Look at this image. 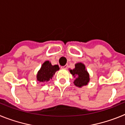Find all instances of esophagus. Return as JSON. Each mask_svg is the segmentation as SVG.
<instances>
[{"label": "esophagus", "instance_id": "esophagus-1", "mask_svg": "<svg viewBox=\"0 0 125 125\" xmlns=\"http://www.w3.org/2000/svg\"><path fill=\"white\" fill-rule=\"evenodd\" d=\"M68 66L67 64H66L65 66H61V68L62 69H66L67 68H68Z\"/></svg>", "mask_w": 125, "mask_h": 125}]
</instances>
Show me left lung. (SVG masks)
<instances>
[{"label":"left lung","instance_id":"left-lung-1","mask_svg":"<svg viewBox=\"0 0 125 125\" xmlns=\"http://www.w3.org/2000/svg\"><path fill=\"white\" fill-rule=\"evenodd\" d=\"M69 71L75 78L74 84L76 86L81 88L88 84L89 81V75L84 64L76 63L74 69H71Z\"/></svg>","mask_w":125,"mask_h":125}]
</instances>
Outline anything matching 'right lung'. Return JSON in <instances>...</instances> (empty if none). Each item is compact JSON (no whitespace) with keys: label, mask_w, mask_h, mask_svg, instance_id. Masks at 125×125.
Instances as JSON below:
<instances>
[{"label":"right lung","mask_w":125,"mask_h":125,"mask_svg":"<svg viewBox=\"0 0 125 125\" xmlns=\"http://www.w3.org/2000/svg\"><path fill=\"white\" fill-rule=\"evenodd\" d=\"M59 69L58 65L52 66L49 61H46L42 64L40 70L37 73V80L39 82L49 81Z\"/></svg>","instance_id":"right-lung-1"}]
</instances>
